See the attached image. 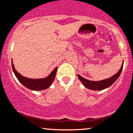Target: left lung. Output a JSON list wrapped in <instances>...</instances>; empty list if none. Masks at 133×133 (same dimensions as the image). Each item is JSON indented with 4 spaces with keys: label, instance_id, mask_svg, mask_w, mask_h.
Segmentation results:
<instances>
[{
    "label": "left lung",
    "instance_id": "1",
    "mask_svg": "<svg viewBox=\"0 0 133 133\" xmlns=\"http://www.w3.org/2000/svg\"><path fill=\"white\" fill-rule=\"evenodd\" d=\"M123 68V63L122 64L120 69L118 71V72L114 76L111 77L108 79L103 80V81H89V80L85 79V78L82 77L80 75L78 74L77 76L79 77L80 81L82 82L83 85L87 89H90L93 90H102L103 89H107V88L110 87V86L114 83L115 81L117 80V79L120 76L121 71H122Z\"/></svg>",
    "mask_w": 133,
    "mask_h": 133
}]
</instances>
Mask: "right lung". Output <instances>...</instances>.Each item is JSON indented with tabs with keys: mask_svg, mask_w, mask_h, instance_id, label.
I'll return each mask as SVG.
<instances>
[{
	"mask_svg": "<svg viewBox=\"0 0 133 133\" xmlns=\"http://www.w3.org/2000/svg\"><path fill=\"white\" fill-rule=\"evenodd\" d=\"M12 66L13 71L15 74V76L17 77V79L20 81L21 84L23 85L25 87L32 90H44V89H48L49 87H50L54 79H55V76L56 74L57 69V67H56L53 71L51 72V73L48 76L46 77V78H44V79H33L25 77L22 76L20 74H19L14 68L12 61Z\"/></svg>",
	"mask_w": 133,
	"mask_h": 133,
	"instance_id": "right-lung-1",
	"label": "right lung"
}]
</instances>
